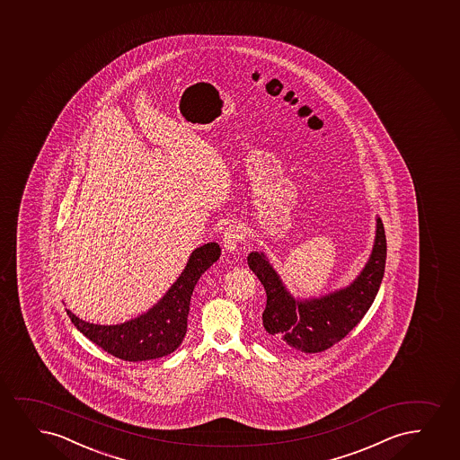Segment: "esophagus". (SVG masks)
<instances>
[{"mask_svg": "<svg viewBox=\"0 0 460 460\" xmlns=\"http://www.w3.org/2000/svg\"><path fill=\"white\" fill-rule=\"evenodd\" d=\"M242 242V227L238 225H229L222 234L223 248L226 251H235Z\"/></svg>", "mask_w": 460, "mask_h": 460, "instance_id": "34e87169", "label": "esophagus"}]
</instances>
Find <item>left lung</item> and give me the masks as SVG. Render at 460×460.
Here are the masks:
<instances>
[{"instance_id":"left-lung-1","label":"left lung","mask_w":460,"mask_h":460,"mask_svg":"<svg viewBox=\"0 0 460 460\" xmlns=\"http://www.w3.org/2000/svg\"><path fill=\"white\" fill-rule=\"evenodd\" d=\"M385 250V226L381 218H376L374 250L355 282L310 301H296L265 254L251 252L248 265L267 291V306L261 313L267 340L282 350L318 353L346 338L364 318L380 289Z\"/></svg>"}]
</instances>
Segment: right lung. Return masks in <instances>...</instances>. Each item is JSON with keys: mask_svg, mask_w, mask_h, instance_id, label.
I'll return each instance as SVG.
<instances>
[{"mask_svg": "<svg viewBox=\"0 0 460 460\" xmlns=\"http://www.w3.org/2000/svg\"><path fill=\"white\" fill-rule=\"evenodd\" d=\"M222 254L217 243L193 251L175 284L156 305L139 318L120 325L85 323L66 310L80 333L102 350L124 361H147L175 352L188 332L189 305L193 288L208 268Z\"/></svg>", "mask_w": 460, "mask_h": 460, "instance_id": "obj_1", "label": "right lung"}]
</instances>
